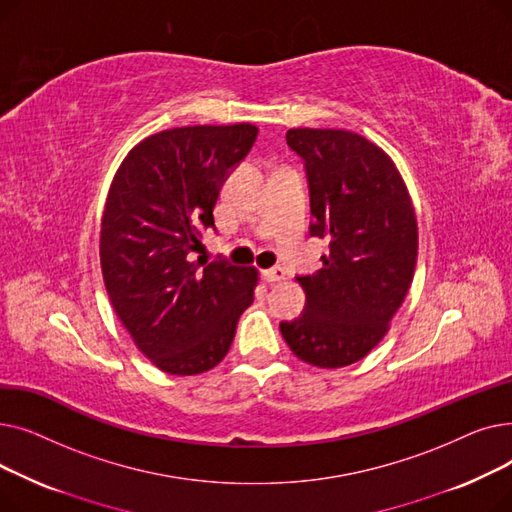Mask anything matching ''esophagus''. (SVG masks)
I'll return each mask as SVG.
<instances>
[{"instance_id":"1","label":"esophagus","mask_w":512,"mask_h":512,"mask_svg":"<svg viewBox=\"0 0 512 512\" xmlns=\"http://www.w3.org/2000/svg\"><path fill=\"white\" fill-rule=\"evenodd\" d=\"M286 278V272L282 270V267H270V270H265L263 272V280L265 282H280V280H284Z\"/></svg>"}]
</instances>
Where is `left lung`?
<instances>
[{
  "instance_id": "8db88e82",
  "label": "left lung",
  "mask_w": 512,
  "mask_h": 512,
  "mask_svg": "<svg viewBox=\"0 0 512 512\" xmlns=\"http://www.w3.org/2000/svg\"><path fill=\"white\" fill-rule=\"evenodd\" d=\"M288 147L303 159L313 222L328 240L324 267L297 276L303 315L280 321L301 361L336 369L361 361L388 332L417 263V220L392 159L361 134L290 128Z\"/></svg>"
}]
</instances>
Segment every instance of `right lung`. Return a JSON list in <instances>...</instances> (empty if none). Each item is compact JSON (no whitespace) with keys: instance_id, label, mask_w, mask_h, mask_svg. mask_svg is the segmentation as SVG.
<instances>
[{"instance_id":"right-lung-1","label":"right lung","mask_w":512,"mask_h":512,"mask_svg":"<svg viewBox=\"0 0 512 512\" xmlns=\"http://www.w3.org/2000/svg\"><path fill=\"white\" fill-rule=\"evenodd\" d=\"M257 126H182L141 141L122 161L101 220V270L114 311L139 351L170 375L218 365L257 272L193 261L230 172Z\"/></svg>"}]
</instances>
